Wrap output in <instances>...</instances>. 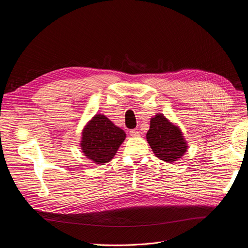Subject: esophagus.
Masks as SVG:
<instances>
[{"label": "esophagus", "mask_w": 248, "mask_h": 248, "mask_svg": "<svg viewBox=\"0 0 248 248\" xmlns=\"http://www.w3.org/2000/svg\"><path fill=\"white\" fill-rule=\"evenodd\" d=\"M129 134H130V136H132V137H138V136H140V133H139V131H137L136 129H133V130H131L130 132H129Z\"/></svg>", "instance_id": "1"}]
</instances>
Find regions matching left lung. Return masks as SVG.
I'll return each instance as SVG.
<instances>
[{
	"instance_id": "8db88e82",
	"label": "left lung",
	"mask_w": 248,
	"mask_h": 248,
	"mask_svg": "<svg viewBox=\"0 0 248 248\" xmlns=\"http://www.w3.org/2000/svg\"><path fill=\"white\" fill-rule=\"evenodd\" d=\"M146 138L154 154L165 162L176 161L186 152L187 146L180 130L161 114L151 119Z\"/></svg>"
}]
</instances>
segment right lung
<instances>
[{"label": "right lung", "instance_id": "1", "mask_svg": "<svg viewBox=\"0 0 248 248\" xmlns=\"http://www.w3.org/2000/svg\"><path fill=\"white\" fill-rule=\"evenodd\" d=\"M126 134L104 115H96L86 126L81 147L84 154L95 163H106L114 157Z\"/></svg>", "mask_w": 248, "mask_h": 248}]
</instances>
